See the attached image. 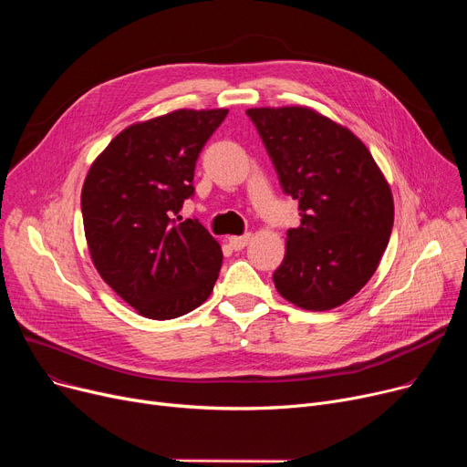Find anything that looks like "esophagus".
<instances>
[{"mask_svg": "<svg viewBox=\"0 0 467 467\" xmlns=\"http://www.w3.org/2000/svg\"><path fill=\"white\" fill-rule=\"evenodd\" d=\"M250 238H252V234L248 233V234H242V236H229V246L233 248V250H244L248 246V242H250Z\"/></svg>", "mask_w": 467, "mask_h": 467, "instance_id": "obj_1", "label": "esophagus"}]
</instances>
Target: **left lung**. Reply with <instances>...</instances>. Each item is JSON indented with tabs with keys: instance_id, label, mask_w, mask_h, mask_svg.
Masks as SVG:
<instances>
[{
	"instance_id": "obj_1",
	"label": "left lung",
	"mask_w": 467,
	"mask_h": 467,
	"mask_svg": "<svg viewBox=\"0 0 467 467\" xmlns=\"http://www.w3.org/2000/svg\"><path fill=\"white\" fill-rule=\"evenodd\" d=\"M278 171L299 201L273 280L299 308L345 305L371 280L394 227V196L365 143L347 127L305 106L246 111Z\"/></svg>"
}]
</instances>
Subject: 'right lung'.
Segmentation results:
<instances>
[{"label":"right lung","mask_w":467,"mask_h":467,"mask_svg":"<svg viewBox=\"0 0 467 467\" xmlns=\"http://www.w3.org/2000/svg\"><path fill=\"white\" fill-rule=\"evenodd\" d=\"M229 109H176L134 122L96 157L81 191L90 259L134 310L171 320L201 306L219 276V242L182 219L194 166Z\"/></svg>","instance_id":"obj_1"}]
</instances>
